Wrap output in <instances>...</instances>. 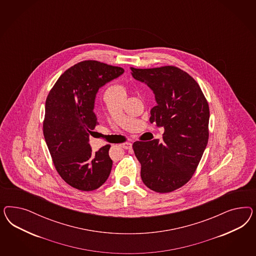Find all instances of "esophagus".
I'll return each mask as SVG.
<instances>
[{
    "instance_id": "1",
    "label": "esophagus",
    "mask_w": 256,
    "mask_h": 256,
    "mask_svg": "<svg viewBox=\"0 0 256 256\" xmlns=\"http://www.w3.org/2000/svg\"><path fill=\"white\" fill-rule=\"evenodd\" d=\"M120 146L124 149H132V142H124V144H121Z\"/></svg>"
}]
</instances>
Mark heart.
Here are the masks:
<instances>
[{
    "label": "heart",
    "mask_w": 256,
    "mask_h": 256,
    "mask_svg": "<svg viewBox=\"0 0 256 256\" xmlns=\"http://www.w3.org/2000/svg\"><path fill=\"white\" fill-rule=\"evenodd\" d=\"M108 90H110V91H112V92H116L117 94H124L126 96V87H124L123 84H114V86H110V88H108Z\"/></svg>",
    "instance_id": "1"
}]
</instances>
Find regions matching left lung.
<instances>
[{
	"mask_svg": "<svg viewBox=\"0 0 256 256\" xmlns=\"http://www.w3.org/2000/svg\"><path fill=\"white\" fill-rule=\"evenodd\" d=\"M123 73L119 66L82 61L66 70L48 94L43 122L46 146L60 176L80 190H96L110 176V146L93 152L89 134L98 124L94 112L98 89Z\"/></svg>",
	"mask_w": 256,
	"mask_h": 256,
	"instance_id": "left-lung-1",
	"label": "left lung"
}]
</instances>
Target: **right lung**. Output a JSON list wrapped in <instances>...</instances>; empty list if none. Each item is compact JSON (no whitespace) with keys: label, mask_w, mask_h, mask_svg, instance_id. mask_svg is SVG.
<instances>
[{"label":"right lung","mask_w":256,"mask_h":256,"mask_svg":"<svg viewBox=\"0 0 256 256\" xmlns=\"http://www.w3.org/2000/svg\"><path fill=\"white\" fill-rule=\"evenodd\" d=\"M132 77L155 94L150 122L164 128L162 140L135 142L140 178L150 190L172 192L192 178L208 142L210 107L194 78L176 66L140 70Z\"/></svg>","instance_id":"1"}]
</instances>
